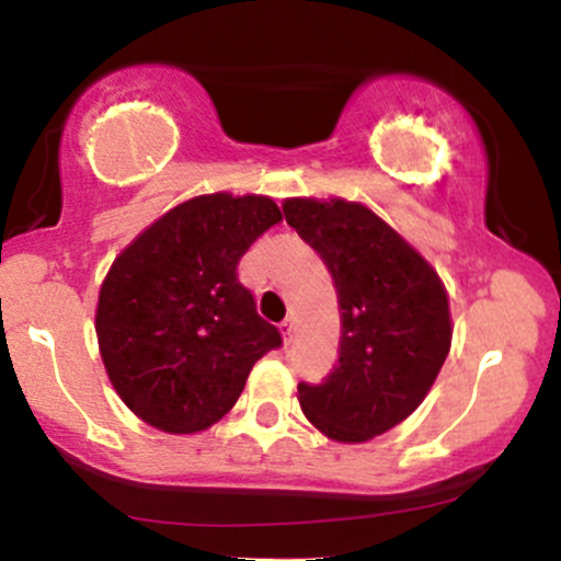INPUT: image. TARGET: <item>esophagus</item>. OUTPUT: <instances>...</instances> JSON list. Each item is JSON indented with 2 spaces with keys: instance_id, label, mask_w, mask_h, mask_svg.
<instances>
[{
  "instance_id": "esophagus-1",
  "label": "esophagus",
  "mask_w": 561,
  "mask_h": 561,
  "mask_svg": "<svg viewBox=\"0 0 561 561\" xmlns=\"http://www.w3.org/2000/svg\"><path fill=\"white\" fill-rule=\"evenodd\" d=\"M279 332H282V337H285V343H293V337H295V319L282 321Z\"/></svg>"
}]
</instances>
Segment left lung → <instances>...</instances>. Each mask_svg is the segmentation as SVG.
Instances as JSON below:
<instances>
[{
  "label": "left lung",
  "mask_w": 561,
  "mask_h": 561,
  "mask_svg": "<svg viewBox=\"0 0 561 561\" xmlns=\"http://www.w3.org/2000/svg\"><path fill=\"white\" fill-rule=\"evenodd\" d=\"M287 224L330 268L340 302V358L298 385L302 414L337 443H366L414 414L450 351L440 276L362 203L289 197Z\"/></svg>",
  "instance_id": "8db88e82"
}]
</instances>
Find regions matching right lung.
<instances>
[{"instance_id": "obj_1", "label": "right lung", "mask_w": 561, "mask_h": 561, "mask_svg": "<svg viewBox=\"0 0 561 561\" xmlns=\"http://www.w3.org/2000/svg\"><path fill=\"white\" fill-rule=\"evenodd\" d=\"M282 221L272 197L229 192L171 208L121 250L100 287L94 330L115 392L150 427L208 430L250 369L282 345L237 263Z\"/></svg>"}]
</instances>
